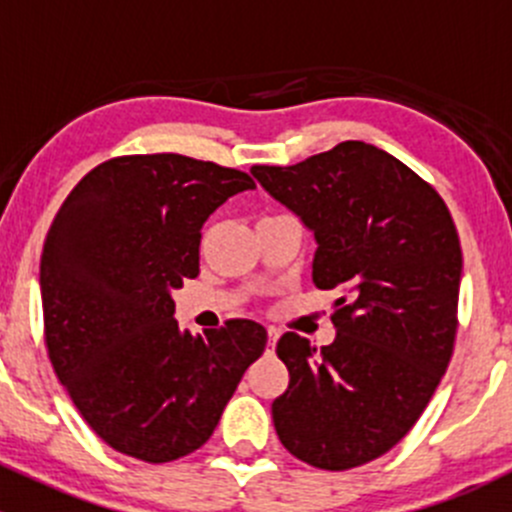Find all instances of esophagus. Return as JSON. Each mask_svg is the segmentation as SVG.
Segmentation results:
<instances>
[{
	"label": "esophagus",
	"mask_w": 512,
	"mask_h": 512,
	"mask_svg": "<svg viewBox=\"0 0 512 512\" xmlns=\"http://www.w3.org/2000/svg\"><path fill=\"white\" fill-rule=\"evenodd\" d=\"M277 339H280V332H277L275 327L267 329V352H272V349H275Z\"/></svg>",
	"instance_id": "obj_1"
}]
</instances>
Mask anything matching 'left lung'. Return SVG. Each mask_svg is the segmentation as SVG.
<instances>
[{"instance_id":"1","label":"left lung","mask_w":512,"mask_h":512,"mask_svg":"<svg viewBox=\"0 0 512 512\" xmlns=\"http://www.w3.org/2000/svg\"><path fill=\"white\" fill-rule=\"evenodd\" d=\"M262 188L314 232L312 280L337 289V339L287 332L289 386L272 401L282 446L322 471L384 456L423 414L453 354L461 240L441 195L409 165L344 141L297 165H255Z\"/></svg>"}]
</instances>
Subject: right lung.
Listing matches in <instances>:
<instances>
[{"label": "right lung", "instance_id": "right-lung-1", "mask_svg": "<svg viewBox=\"0 0 512 512\" xmlns=\"http://www.w3.org/2000/svg\"><path fill=\"white\" fill-rule=\"evenodd\" d=\"M255 188L235 168L178 153L96 165L56 213L41 252L51 366L113 451L168 463L203 446L267 332L230 319L193 337L173 289L200 272V230Z\"/></svg>", "mask_w": 512, "mask_h": 512}]
</instances>
